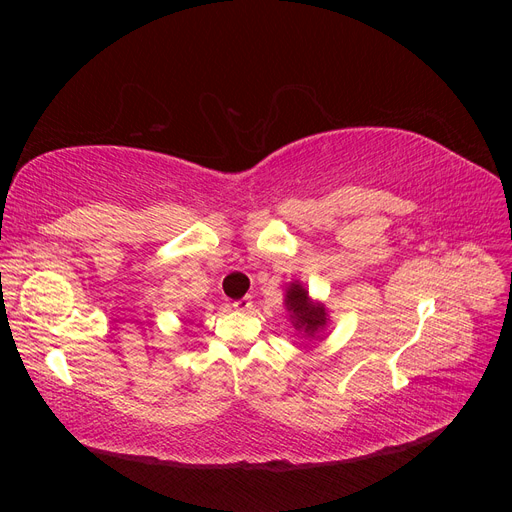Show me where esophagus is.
Here are the masks:
<instances>
[{"label": "esophagus", "instance_id": "34e87169", "mask_svg": "<svg viewBox=\"0 0 512 512\" xmlns=\"http://www.w3.org/2000/svg\"><path fill=\"white\" fill-rule=\"evenodd\" d=\"M232 307H235L237 312H250V309H252V297H241V299H237L235 303H232Z\"/></svg>", "mask_w": 512, "mask_h": 512}]
</instances>
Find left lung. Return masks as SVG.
Segmentation results:
<instances>
[{"instance_id":"1","label":"left lung","mask_w":512,"mask_h":512,"mask_svg":"<svg viewBox=\"0 0 512 512\" xmlns=\"http://www.w3.org/2000/svg\"><path fill=\"white\" fill-rule=\"evenodd\" d=\"M286 307L292 312V322L297 329H303L307 335H316L324 322H327V314H324V307H316L309 303V297L303 286L292 284L286 294Z\"/></svg>"}]
</instances>
